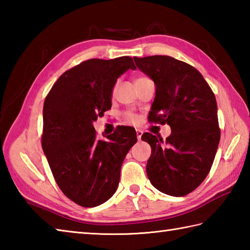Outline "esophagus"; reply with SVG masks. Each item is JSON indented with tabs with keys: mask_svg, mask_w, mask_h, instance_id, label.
I'll return each mask as SVG.
<instances>
[{
	"mask_svg": "<svg viewBox=\"0 0 250 250\" xmlns=\"http://www.w3.org/2000/svg\"><path fill=\"white\" fill-rule=\"evenodd\" d=\"M142 135H143V131L141 130H136V136H137V140H141L142 139Z\"/></svg>",
	"mask_w": 250,
	"mask_h": 250,
	"instance_id": "1",
	"label": "esophagus"
}]
</instances>
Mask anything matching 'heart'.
I'll return each instance as SVG.
<instances>
[{
    "mask_svg": "<svg viewBox=\"0 0 250 250\" xmlns=\"http://www.w3.org/2000/svg\"><path fill=\"white\" fill-rule=\"evenodd\" d=\"M143 79H146V77H139L135 79V83L136 82H140V81H143ZM126 119H128L130 122H133V124H135V122H137V120H139V118H137V116L134 115V114H128L126 115Z\"/></svg>",
    "mask_w": 250,
    "mask_h": 250,
    "instance_id": "1",
    "label": "heart"
}]
</instances>
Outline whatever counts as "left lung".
Listing matches in <instances>:
<instances>
[{
  "instance_id": "obj_1",
  "label": "left lung",
  "mask_w": 250,
  "mask_h": 250,
  "mask_svg": "<svg viewBox=\"0 0 250 250\" xmlns=\"http://www.w3.org/2000/svg\"><path fill=\"white\" fill-rule=\"evenodd\" d=\"M133 59L156 84L150 121L167 124L172 131L166 141L142 135L151 147L147 176L161 192L184 196L203 183L213 166L220 141L215 94L188 63L168 56Z\"/></svg>"
}]
</instances>
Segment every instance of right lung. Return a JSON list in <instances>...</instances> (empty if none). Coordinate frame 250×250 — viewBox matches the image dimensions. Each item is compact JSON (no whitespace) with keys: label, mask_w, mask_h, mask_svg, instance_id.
I'll return each mask as SVG.
<instances>
[{"label":"right lung","mask_w":250,"mask_h":250,"mask_svg":"<svg viewBox=\"0 0 250 250\" xmlns=\"http://www.w3.org/2000/svg\"><path fill=\"white\" fill-rule=\"evenodd\" d=\"M135 70L131 57L90 59L64 72L45 99L42 147L56 183L68 199L94 207L118 188L120 168L137 142L131 126L97 139L93 122L111 107L117 79Z\"/></svg>","instance_id":"add662e5"}]
</instances>
